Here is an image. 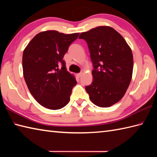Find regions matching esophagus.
Listing matches in <instances>:
<instances>
[{"label":"esophagus","mask_w":157,"mask_h":157,"mask_svg":"<svg viewBox=\"0 0 157 157\" xmlns=\"http://www.w3.org/2000/svg\"><path fill=\"white\" fill-rule=\"evenodd\" d=\"M82 74H83V73H78V76L79 77V78H81V77H82Z\"/></svg>","instance_id":"obj_1"}]
</instances>
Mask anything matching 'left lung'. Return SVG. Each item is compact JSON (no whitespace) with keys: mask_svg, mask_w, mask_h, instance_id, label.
I'll use <instances>...</instances> for the list:
<instances>
[{"mask_svg":"<svg viewBox=\"0 0 157 157\" xmlns=\"http://www.w3.org/2000/svg\"><path fill=\"white\" fill-rule=\"evenodd\" d=\"M93 67V81L86 86L90 99L100 107H109L124 96L131 82L134 60L123 36L109 26H99L83 32Z\"/></svg>","mask_w":157,"mask_h":157,"instance_id":"1","label":"left lung"}]
</instances>
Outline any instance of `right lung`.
Masks as SVG:
<instances>
[{"label":"right lung","instance_id":"obj_1","mask_svg":"<svg viewBox=\"0 0 157 157\" xmlns=\"http://www.w3.org/2000/svg\"><path fill=\"white\" fill-rule=\"evenodd\" d=\"M79 33L65 34L48 30L36 35L23 53V77L29 92L39 104L57 110L68 104L75 77L67 71L63 60Z\"/></svg>","mask_w":157,"mask_h":157}]
</instances>
